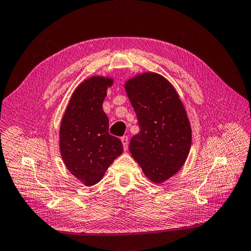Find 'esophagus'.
Instances as JSON below:
<instances>
[{
    "mask_svg": "<svg viewBox=\"0 0 251 251\" xmlns=\"http://www.w3.org/2000/svg\"><path fill=\"white\" fill-rule=\"evenodd\" d=\"M121 141H122V143H123V146H124V150H125V151H127V149H128V137H127V136H124V137H122Z\"/></svg>",
    "mask_w": 251,
    "mask_h": 251,
    "instance_id": "1",
    "label": "esophagus"
}]
</instances>
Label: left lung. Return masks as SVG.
Wrapping results in <instances>:
<instances>
[{
  "label": "left lung",
  "mask_w": 251,
  "mask_h": 251,
  "mask_svg": "<svg viewBox=\"0 0 251 251\" xmlns=\"http://www.w3.org/2000/svg\"><path fill=\"white\" fill-rule=\"evenodd\" d=\"M126 92L136 111L140 132L129 151L151 181L174 176L187 160L191 126L175 89L163 76L144 73L126 82Z\"/></svg>",
  "instance_id": "1"
}]
</instances>
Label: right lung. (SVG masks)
Returning <instances> with one entry per match:
<instances>
[{"instance_id":"obj_1","label":"right lung","mask_w":251,"mask_h":251,"mask_svg":"<svg viewBox=\"0 0 251 251\" xmlns=\"http://www.w3.org/2000/svg\"><path fill=\"white\" fill-rule=\"evenodd\" d=\"M112 79L94 76L76 88L60 125V151L67 169L88 187L98 183L123 152L121 140L108 132L102 101Z\"/></svg>"}]
</instances>
